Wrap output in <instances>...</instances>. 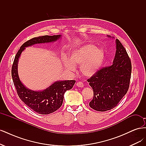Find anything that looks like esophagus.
Masks as SVG:
<instances>
[{"label":"esophagus","instance_id":"1","mask_svg":"<svg viewBox=\"0 0 146 146\" xmlns=\"http://www.w3.org/2000/svg\"><path fill=\"white\" fill-rule=\"evenodd\" d=\"M76 85H77V86L78 87H80V88H83V86H84L83 83L82 82H77Z\"/></svg>","mask_w":146,"mask_h":146}]
</instances>
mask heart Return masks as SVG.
<instances>
[{"mask_svg": "<svg viewBox=\"0 0 146 146\" xmlns=\"http://www.w3.org/2000/svg\"><path fill=\"white\" fill-rule=\"evenodd\" d=\"M105 58V52L100 48L88 44L73 50L69 58H63L62 63L68 71H74V66L80 65V71L84 76L91 77L98 73L102 67Z\"/></svg>", "mask_w": 146, "mask_h": 146, "instance_id": "1", "label": "heart"}]
</instances>
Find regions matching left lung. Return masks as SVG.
Here are the masks:
<instances>
[{
    "mask_svg": "<svg viewBox=\"0 0 146 146\" xmlns=\"http://www.w3.org/2000/svg\"><path fill=\"white\" fill-rule=\"evenodd\" d=\"M108 37L111 36L107 35ZM113 63L101 69L88 79L94 92L90 107L96 111H106L117 106L129 90L131 72L130 59L119 39Z\"/></svg>",
    "mask_w": 146,
    "mask_h": 146,
    "instance_id": "1",
    "label": "left lung"
}]
</instances>
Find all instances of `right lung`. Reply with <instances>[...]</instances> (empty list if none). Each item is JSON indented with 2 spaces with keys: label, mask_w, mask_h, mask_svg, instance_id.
I'll return each instance as SVG.
<instances>
[{
  "label": "right lung",
  "mask_w": 146,
  "mask_h": 146,
  "mask_svg": "<svg viewBox=\"0 0 146 146\" xmlns=\"http://www.w3.org/2000/svg\"><path fill=\"white\" fill-rule=\"evenodd\" d=\"M61 38V35L54 36L45 35L30 39L21 46L16 55L12 66L11 76L19 98L29 108L38 114H48L56 111L63 104L66 91L72 89L76 81H56L44 90H32L26 87L20 80L17 71L19 58L25 47L36 44L55 42Z\"/></svg>",
  "instance_id": "right-lung-1"
}]
</instances>
